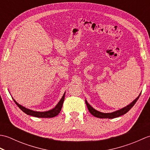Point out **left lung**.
I'll use <instances>...</instances> for the list:
<instances>
[{"instance_id":"1","label":"left lung","mask_w":150,"mask_h":150,"mask_svg":"<svg viewBox=\"0 0 150 150\" xmlns=\"http://www.w3.org/2000/svg\"><path fill=\"white\" fill-rule=\"evenodd\" d=\"M141 94L139 95V97L137 98L135 100H133L131 104H129L127 106L124 107V108H122V109H120L119 110L114 111V112H113V113H104L100 112V111L95 110L94 108L88 103L86 100L85 102H86V106L88 107V109L89 111H90V113L91 115H93L94 117H98V118H101V119H114V118H116V117H120L121 115H124V114L128 112V111L130 109H131V108L133 106H134L135 104L136 103V102L137 101V100L139 99V98L140 97V95H141Z\"/></svg>"}]
</instances>
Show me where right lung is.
I'll return each mask as SVG.
<instances>
[{"label":"right lung","mask_w":150,"mask_h":150,"mask_svg":"<svg viewBox=\"0 0 150 150\" xmlns=\"http://www.w3.org/2000/svg\"><path fill=\"white\" fill-rule=\"evenodd\" d=\"M64 97H65V93L64 94L61 99H60V100L59 102V103L57 104V106L54 108L53 109L47 111H44V112H39V111H35L33 110L27 109L26 108L22 106L21 104L17 103L13 98H12L16 103V104L17 105L18 107L20 108L23 112L26 113L27 115H29L33 116L35 117H39V118H52V117H54L57 115H58L59 113H60V111H61L64 100Z\"/></svg>","instance_id":"obj_1"}]
</instances>
